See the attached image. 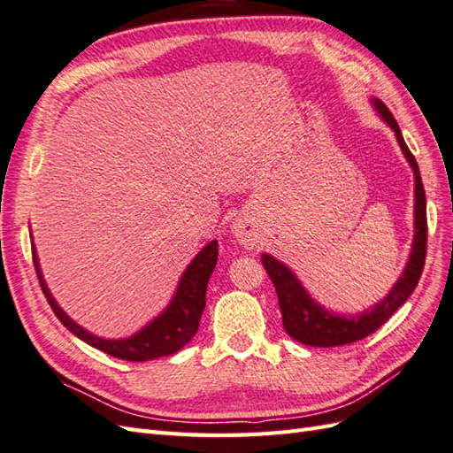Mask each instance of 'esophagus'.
I'll use <instances>...</instances> for the list:
<instances>
[{
	"label": "esophagus",
	"mask_w": 453,
	"mask_h": 453,
	"mask_svg": "<svg viewBox=\"0 0 453 453\" xmlns=\"http://www.w3.org/2000/svg\"><path fill=\"white\" fill-rule=\"evenodd\" d=\"M234 234L241 245H245L247 249H252L254 242H257V234H254V226L247 219H237L234 224Z\"/></svg>",
	"instance_id": "1"
}]
</instances>
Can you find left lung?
I'll return each instance as SVG.
<instances>
[{"instance_id":"obj_1","label":"left lung","mask_w":453,"mask_h":453,"mask_svg":"<svg viewBox=\"0 0 453 453\" xmlns=\"http://www.w3.org/2000/svg\"><path fill=\"white\" fill-rule=\"evenodd\" d=\"M375 107L382 119H385V122L392 127L394 134H396L403 155L408 158L415 173V237L410 262L405 265L402 277L396 281V285L392 287V291L387 295L385 300H380L377 306L364 311V314L346 318L329 314L327 310H323L319 304H316L287 265L270 257V254H262V265L265 272H268L270 280L273 281L277 300H280L283 327L287 334H291L295 341L308 346L329 348L350 344L369 337V334L375 333L382 323H387L394 311L410 298V295L415 291L417 283H419L425 268L426 196L421 181V172L419 166H417L415 157L411 155V150L405 145L400 126L388 111V107L382 101H375Z\"/></svg>"}]
</instances>
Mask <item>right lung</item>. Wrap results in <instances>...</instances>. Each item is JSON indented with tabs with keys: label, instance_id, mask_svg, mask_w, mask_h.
<instances>
[{
	"label": "right lung",
	"instance_id": "obj_1",
	"mask_svg": "<svg viewBox=\"0 0 453 453\" xmlns=\"http://www.w3.org/2000/svg\"><path fill=\"white\" fill-rule=\"evenodd\" d=\"M32 260L45 298H48L55 316L59 318V321L68 331L109 356L127 359V362H145V359H155L178 352L180 348L188 344L195 337V333L199 331V321L206 304V285L208 280H211V273L218 260V241H212L211 245H206L188 265V270H185L180 281L178 293L173 296L172 304L166 308L165 314L158 316L153 323H149L143 331L134 334L132 339L124 341L99 339L96 334H91L80 326H76V323L57 306L50 288L45 287L36 258V250H32Z\"/></svg>",
	"mask_w": 453,
	"mask_h": 453
}]
</instances>
